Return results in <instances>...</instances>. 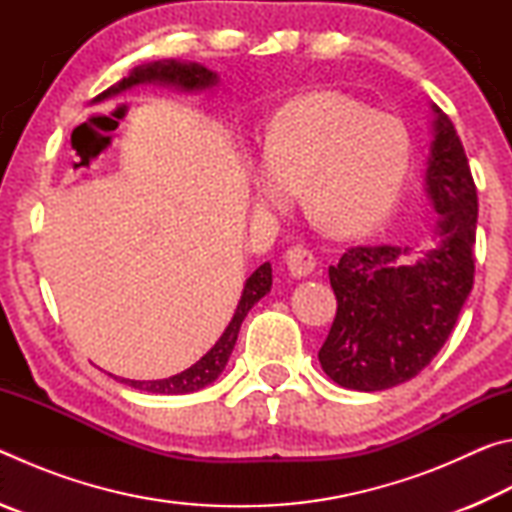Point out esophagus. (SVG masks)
<instances>
[{
  "mask_svg": "<svg viewBox=\"0 0 512 512\" xmlns=\"http://www.w3.org/2000/svg\"><path fill=\"white\" fill-rule=\"evenodd\" d=\"M287 266L293 277H307L316 271V257L307 248L293 246L287 253Z\"/></svg>",
  "mask_w": 512,
  "mask_h": 512,
  "instance_id": "1",
  "label": "esophagus"
}]
</instances>
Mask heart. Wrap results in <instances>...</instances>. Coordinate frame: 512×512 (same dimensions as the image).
Instances as JSON below:
<instances>
[{
    "label": "heart",
    "mask_w": 512,
    "mask_h": 512,
    "mask_svg": "<svg viewBox=\"0 0 512 512\" xmlns=\"http://www.w3.org/2000/svg\"><path fill=\"white\" fill-rule=\"evenodd\" d=\"M413 164L404 121L339 92H309L277 108L250 162L255 210L280 214L307 203L336 235L377 230L400 203Z\"/></svg>",
    "instance_id": "heart-1"
}]
</instances>
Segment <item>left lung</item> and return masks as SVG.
Returning <instances> with one entry per match:
<instances>
[{"label": "left lung", "instance_id": "1", "mask_svg": "<svg viewBox=\"0 0 512 512\" xmlns=\"http://www.w3.org/2000/svg\"><path fill=\"white\" fill-rule=\"evenodd\" d=\"M424 192L438 219L429 248L357 246L329 266L336 318L318 361L350 391H386L429 366L474 284L476 187L456 128L431 103Z\"/></svg>", "mask_w": 512, "mask_h": 512}]
</instances>
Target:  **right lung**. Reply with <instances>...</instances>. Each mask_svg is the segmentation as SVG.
<instances>
[{"label":"right lung","instance_id":"1","mask_svg":"<svg viewBox=\"0 0 512 512\" xmlns=\"http://www.w3.org/2000/svg\"><path fill=\"white\" fill-rule=\"evenodd\" d=\"M140 83H158L167 85V88H176L180 92H205L212 90L219 83V74L212 69L203 67L201 63H187V60H153V63H144L131 69V74L124 76L119 83L112 85L106 92H101L94 101H106L117 97V94L135 88ZM273 284V268L268 262H264L257 271L248 277L241 291L239 305L235 309V316L223 329L219 341L212 345V350L203 354L192 368H187L178 375L167 379H153V381H135V379H121L124 384L140 388L146 393H162V395H180V393H194L201 388L210 386L212 381L219 379L221 372L228 366V359L232 350H235L239 327L248 316V311L253 309L259 300H262Z\"/></svg>","mask_w":512,"mask_h":512}]
</instances>
